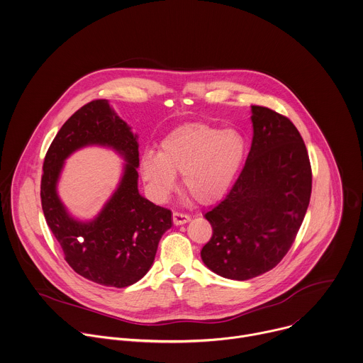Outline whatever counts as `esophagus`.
<instances>
[{
    "instance_id": "obj_1",
    "label": "esophagus",
    "mask_w": 363,
    "mask_h": 363,
    "mask_svg": "<svg viewBox=\"0 0 363 363\" xmlns=\"http://www.w3.org/2000/svg\"><path fill=\"white\" fill-rule=\"evenodd\" d=\"M190 221V217L187 214H183V213H173V223L174 225H183L186 223Z\"/></svg>"
}]
</instances>
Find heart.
<instances>
[{
	"label": "heart",
	"instance_id": "heart-1",
	"mask_svg": "<svg viewBox=\"0 0 363 363\" xmlns=\"http://www.w3.org/2000/svg\"><path fill=\"white\" fill-rule=\"evenodd\" d=\"M245 153L241 136L206 123H186L167 133L159 152H146L140 159V174L156 199L174 189L176 173L182 187L200 204L223 197L233 184Z\"/></svg>",
	"mask_w": 363,
	"mask_h": 363
}]
</instances>
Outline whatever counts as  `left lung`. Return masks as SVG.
<instances>
[{"instance_id": "1", "label": "left lung", "mask_w": 363, "mask_h": 363, "mask_svg": "<svg viewBox=\"0 0 363 363\" xmlns=\"http://www.w3.org/2000/svg\"><path fill=\"white\" fill-rule=\"evenodd\" d=\"M253 138L245 166L225 199L206 218L213 237L201 259L214 273L249 280L289 252L304 220L313 173L304 140L287 117L252 106Z\"/></svg>"}]
</instances>
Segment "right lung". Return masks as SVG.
Wrapping results in <instances>:
<instances>
[{"mask_svg": "<svg viewBox=\"0 0 363 363\" xmlns=\"http://www.w3.org/2000/svg\"><path fill=\"white\" fill-rule=\"evenodd\" d=\"M86 144L118 150L128 163L118 191L91 223L73 220L55 193L64 159ZM136 136L107 100H93L63 123L50 143L40 180L45 220L60 243L65 260L87 280L122 289L150 269L162 235L172 227V211L155 206L138 191Z\"/></svg>", "mask_w": 363, "mask_h": 363, "instance_id": "add662e5", "label": "right lung"}]
</instances>
